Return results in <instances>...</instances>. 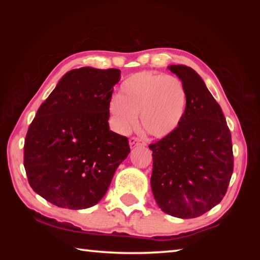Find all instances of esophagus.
<instances>
[{
    "label": "esophagus",
    "mask_w": 260,
    "mask_h": 260,
    "mask_svg": "<svg viewBox=\"0 0 260 260\" xmlns=\"http://www.w3.org/2000/svg\"><path fill=\"white\" fill-rule=\"evenodd\" d=\"M144 143L142 140L141 139H139V138H131L129 139V147H131V149H134V148H136V147H139V146H144Z\"/></svg>",
    "instance_id": "esophagus-1"
}]
</instances>
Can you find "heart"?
<instances>
[{
  "label": "heart",
  "instance_id": "b5f03b06",
  "mask_svg": "<svg viewBox=\"0 0 260 260\" xmlns=\"http://www.w3.org/2000/svg\"><path fill=\"white\" fill-rule=\"evenodd\" d=\"M187 107V93L178 78L139 72L121 82L119 96L109 103L114 128L127 134L140 113L142 128L155 138H165L178 128Z\"/></svg>",
  "mask_w": 260,
  "mask_h": 260
}]
</instances>
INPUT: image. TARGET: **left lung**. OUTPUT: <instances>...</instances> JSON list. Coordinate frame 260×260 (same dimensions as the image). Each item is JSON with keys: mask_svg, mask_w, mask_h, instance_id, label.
I'll use <instances>...</instances> for the list:
<instances>
[{"mask_svg": "<svg viewBox=\"0 0 260 260\" xmlns=\"http://www.w3.org/2000/svg\"><path fill=\"white\" fill-rule=\"evenodd\" d=\"M167 69L181 80L187 107L178 128L149 146L151 190L162 212L190 219L208 212L225 196L233 173L232 135L199 73L186 65Z\"/></svg>", "mask_w": 260, "mask_h": 260, "instance_id": "1", "label": "left lung"}]
</instances>
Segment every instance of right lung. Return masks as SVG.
Returning <instances> with one entry per match:
<instances>
[{"instance_id":"obj_1","label":"right lung","mask_w":260,"mask_h":260,"mask_svg":"<svg viewBox=\"0 0 260 260\" xmlns=\"http://www.w3.org/2000/svg\"><path fill=\"white\" fill-rule=\"evenodd\" d=\"M120 70L80 68L65 73L39 108L24 144L33 190L58 208L98 204L131 149L110 131L109 103Z\"/></svg>"}]
</instances>
